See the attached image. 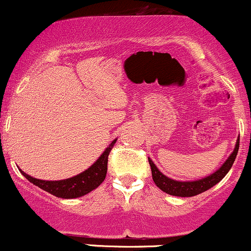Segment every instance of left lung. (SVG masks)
<instances>
[{"instance_id": "left-lung-1", "label": "left lung", "mask_w": 251, "mask_h": 251, "mask_svg": "<svg viewBox=\"0 0 251 251\" xmlns=\"http://www.w3.org/2000/svg\"><path fill=\"white\" fill-rule=\"evenodd\" d=\"M238 148H240V137L237 138V142H236L234 151L231 152V154L227 157V159L223 163V165H222L220 169L216 170L214 174L196 180L181 181L169 178L168 176L163 175L162 172L158 170L157 166H155V164L149 158V163L152 171V178H153L154 184L158 188L171 196H177V197H192V196L200 195L201 192L211 189L212 186H215L216 184L220 183V181L226 177V175L229 172V170L231 169L232 164L235 162L236 155H237L238 152Z\"/></svg>"}]
</instances>
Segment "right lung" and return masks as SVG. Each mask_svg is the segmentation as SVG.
<instances>
[{
	"label": "right lung",
	"mask_w": 251,
	"mask_h": 251,
	"mask_svg": "<svg viewBox=\"0 0 251 251\" xmlns=\"http://www.w3.org/2000/svg\"><path fill=\"white\" fill-rule=\"evenodd\" d=\"M116 142L117 139H114L113 142L109 144L108 148H106L102 154L96 160V163L92 164L87 170L82 171L81 174L74 176V177L67 178V179L42 180L31 177L22 170H20V171L34 185L39 186L40 189L45 190V191L56 196V197L65 198V200L82 197V196L87 195L91 191H93L94 189H97L105 180L106 174H107L108 154Z\"/></svg>",
	"instance_id": "obj_1"
}]
</instances>
